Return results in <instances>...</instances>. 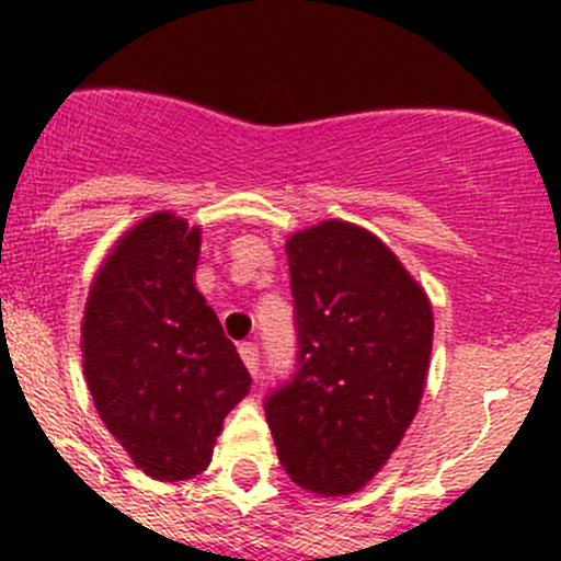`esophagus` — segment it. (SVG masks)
Returning a JSON list of instances; mask_svg holds the SVG:
<instances>
[{"label": "esophagus", "instance_id": "obj_1", "mask_svg": "<svg viewBox=\"0 0 561 561\" xmlns=\"http://www.w3.org/2000/svg\"><path fill=\"white\" fill-rule=\"evenodd\" d=\"M239 353H241V360H244V364H247L249 375L257 377L260 375V350H257V344L244 342L239 347Z\"/></svg>", "mask_w": 561, "mask_h": 561}]
</instances>
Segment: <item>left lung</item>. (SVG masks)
<instances>
[{"mask_svg": "<svg viewBox=\"0 0 561 561\" xmlns=\"http://www.w3.org/2000/svg\"><path fill=\"white\" fill-rule=\"evenodd\" d=\"M298 369L271 390L265 421L293 483L360 491L399 448L426 386L434 314L377 236L342 219L293 233Z\"/></svg>", "mask_w": 561, "mask_h": 561, "instance_id": "8db88e82", "label": "left lung"}]
</instances>
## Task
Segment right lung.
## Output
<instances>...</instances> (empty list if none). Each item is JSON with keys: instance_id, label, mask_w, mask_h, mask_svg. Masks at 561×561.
<instances>
[{"instance_id": "obj_1", "label": "right lung", "mask_w": 561, "mask_h": 561, "mask_svg": "<svg viewBox=\"0 0 561 561\" xmlns=\"http://www.w3.org/2000/svg\"><path fill=\"white\" fill-rule=\"evenodd\" d=\"M201 228L171 211L116 241L89 290L83 377L105 428L154 480L208 467L222 421L249 393L244 360L197 293Z\"/></svg>"}]
</instances>
